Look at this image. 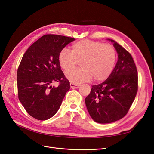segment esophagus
I'll list each match as a JSON object with an SVG mask.
<instances>
[{"mask_svg": "<svg viewBox=\"0 0 154 154\" xmlns=\"http://www.w3.org/2000/svg\"><path fill=\"white\" fill-rule=\"evenodd\" d=\"M80 84H74V83H70V87H71V88H78L80 87Z\"/></svg>", "mask_w": 154, "mask_h": 154, "instance_id": "1", "label": "esophagus"}]
</instances>
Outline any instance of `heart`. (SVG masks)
Returning <instances> with one entry per match:
<instances>
[{
    "mask_svg": "<svg viewBox=\"0 0 154 154\" xmlns=\"http://www.w3.org/2000/svg\"><path fill=\"white\" fill-rule=\"evenodd\" d=\"M117 60L113 45L98 41L82 40L71 45V53L63 49L58 56V62L64 71L75 67L80 62L82 67L66 72L68 80L74 83L102 82L112 72Z\"/></svg>",
    "mask_w": 154,
    "mask_h": 154,
    "instance_id": "b5f03b06",
    "label": "heart"
}]
</instances>
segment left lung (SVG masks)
<instances>
[{
	"label": "left lung",
	"instance_id": "obj_1",
	"mask_svg": "<svg viewBox=\"0 0 154 154\" xmlns=\"http://www.w3.org/2000/svg\"><path fill=\"white\" fill-rule=\"evenodd\" d=\"M118 54L117 63L103 83L92 85L85 104L91 117L98 123H110L127 114L138 89V76L134 60L128 51L113 40Z\"/></svg>",
	"mask_w": 154,
	"mask_h": 154
}]
</instances>
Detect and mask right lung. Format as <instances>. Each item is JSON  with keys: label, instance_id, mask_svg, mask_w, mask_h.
<instances>
[{"label": "right lung", "instance_id": "right-lung-1", "mask_svg": "<svg viewBox=\"0 0 154 154\" xmlns=\"http://www.w3.org/2000/svg\"><path fill=\"white\" fill-rule=\"evenodd\" d=\"M75 40L71 37L45 35L26 51L17 71L18 97L32 118L48 119L57 112L70 83L58 62L66 46ZM58 82V87L50 85Z\"/></svg>", "mask_w": 154, "mask_h": 154}]
</instances>
